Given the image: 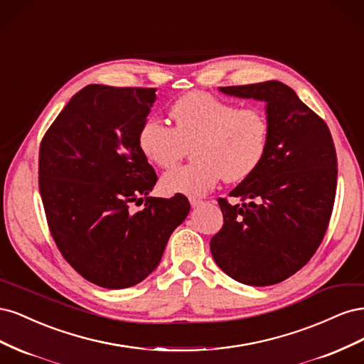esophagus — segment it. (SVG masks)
Masks as SVG:
<instances>
[{
	"mask_svg": "<svg viewBox=\"0 0 364 364\" xmlns=\"http://www.w3.org/2000/svg\"><path fill=\"white\" fill-rule=\"evenodd\" d=\"M190 203H191V206H193V208H197V206H200V205L203 203V200H200V199H196V197H191V199H190Z\"/></svg>",
	"mask_w": 364,
	"mask_h": 364,
	"instance_id": "1",
	"label": "esophagus"
}]
</instances>
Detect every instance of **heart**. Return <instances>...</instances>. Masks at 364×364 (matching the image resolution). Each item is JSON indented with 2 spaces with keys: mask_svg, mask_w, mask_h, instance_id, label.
<instances>
[{
  "mask_svg": "<svg viewBox=\"0 0 364 364\" xmlns=\"http://www.w3.org/2000/svg\"><path fill=\"white\" fill-rule=\"evenodd\" d=\"M173 127L147 118L138 130V147L156 167L178 162L191 146L193 162L165 173L161 186L168 194L199 197L222 179L241 182L266 158L270 123L259 107H240L208 92L182 95L170 109Z\"/></svg>",
  "mask_w": 364,
  "mask_h": 364,
  "instance_id": "obj_1",
  "label": "heart"
}]
</instances>
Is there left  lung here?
Returning <instances> with one entry per match:
<instances>
[{"label": "left lung", "mask_w": 364, "mask_h": 364, "mask_svg": "<svg viewBox=\"0 0 364 364\" xmlns=\"http://www.w3.org/2000/svg\"><path fill=\"white\" fill-rule=\"evenodd\" d=\"M220 91L266 102L270 141L258 170L220 197L223 228L211 253L228 277L264 287L287 279L311 259L333 214L337 155L325 121L277 80Z\"/></svg>", "instance_id": "left-lung-1"}]
</instances>
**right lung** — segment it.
Returning <instances> with one entry per match:
<instances>
[{"mask_svg": "<svg viewBox=\"0 0 364 364\" xmlns=\"http://www.w3.org/2000/svg\"><path fill=\"white\" fill-rule=\"evenodd\" d=\"M155 92L87 85L41 141L39 191L51 237L70 266L103 289L146 279L190 213L183 194L149 197L158 176L138 147V130ZM138 201L145 206L132 213Z\"/></svg>", "mask_w": 364, "mask_h": 364, "instance_id": "add662e5", "label": "right lung"}]
</instances>
